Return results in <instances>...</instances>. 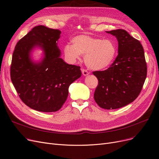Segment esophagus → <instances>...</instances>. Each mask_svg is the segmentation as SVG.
Instances as JSON below:
<instances>
[{"instance_id":"1","label":"esophagus","mask_w":159,"mask_h":159,"mask_svg":"<svg viewBox=\"0 0 159 159\" xmlns=\"http://www.w3.org/2000/svg\"><path fill=\"white\" fill-rule=\"evenodd\" d=\"M81 72H82V74L83 75H84V76H86V75H88L89 74V72L85 69H81Z\"/></svg>"}]
</instances>
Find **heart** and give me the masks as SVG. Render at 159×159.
<instances>
[{
    "label": "heart",
    "instance_id": "b5f03b06",
    "mask_svg": "<svg viewBox=\"0 0 159 159\" xmlns=\"http://www.w3.org/2000/svg\"><path fill=\"white\" fill-rule=\"evenodd\" d=\"M71 41L72 45L67 44L63 48L64 55L71 63L85 54L84 61L89 69L101 70L109 67L116 57V44L111 39L82 34L75 36Z\"/></svg>",
    "mask_w": 159,
    "mask_h": 159
}]
</instances>
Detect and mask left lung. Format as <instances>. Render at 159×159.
Returning a JSON list of instances; mask_svg holds the SVG:
<instances>
[{
    "label": "left lung",
    "instance_id": "8db88e82",
    "mask_svg": "<svg viewBox=\"0 0 159 159\" xmlns=\"http://www.w3.org/2000/svg\"><path fill=\"white\" fill-rule=\"evenodd\" d=\"M118 43V55L108 69L95 71L98 80L94 98L105 109H116L133 102L139 95L147 75L144 51L140 41L125 30L106 31Z\"/></svg>",
    "mask_w": 159,
    "mask_h": 159
}]
</instances>
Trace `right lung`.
<instances>
[{
  "instance_id": "1",
  "label": "right lung",
  "mask_w": 159,
  "mask_h": 159,
  "mask_svg": "<svg viewBox=\"0 0 159 159\" xmlns=\"http://www.w3.org/2000/svg\"><path fill=\"white\" fill-rule=\"evenodd\" d=\"M59 30L37 26L19 41L12 56L11 80L22 101L37 111L56 112L66 100L70 84L81 75L80 66L61 57ZM37 49L42 56L35 60Z\"/></svg>"
}]
</instances>
